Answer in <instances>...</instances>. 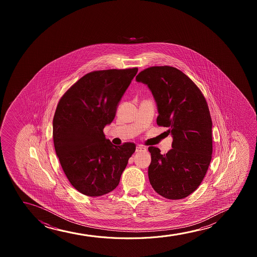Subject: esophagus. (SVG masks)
I'll return each mask as SVG.
<instances>
[{"label":"esophagus","instance_id":"1","mask_svg":"<svg viewBox=\"0 0 257 257\" xmlns=\"http://www.w3.org/2000/svg\"><path fill=\"white\" fill-rule=\"evenodd\" d=\"M146 151H147V148L143 147V146H138L137 148H136V152H137V153H141V152Z\"/></svg>","mask_w":257,"mask_h":257}]
</instances>
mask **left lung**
<instances>
[{
    "instance_id": "left-lung-1",
    "label": "left lung",
    "mask_w": 257,
    "mask_h": 257,
    "mask_svg": "<svg viewBox=\"0 0 257 257\" xmlns=\"http://www.w3.org/2000/svg\"><path fill=\"white\" fill-rule=\"evenodd\" d=\"M136 81L148 85L158 109L157 124L167 127L173 138L172 149L166 155L148 148L149 181L162 197L182 199L197 190L211 162L212 122L207 102L197 85L176 67H148Z\"/></svg>"
}]
</instances>
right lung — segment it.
I'll return each mask as SVG.
<instances>
[{
	"label": "right lung",
	"mask_w": 257,
	"mask_h": 257,
	"mask_svg": "<svg viewBox=\"0 0 257 257\" xmlns=\"http://www.w3.org/2000/svg\"><path fill=\"white\" fill-rule=\"evenodd\" d=\"M137 67L94 71L75 82L57 105L53 116L54 148L67 179L89 197L112 191L135 152L107 140L103 128L112 122Z\"/></svg>",
	"instance_id": "right-lung-1"
}]
</instances>
